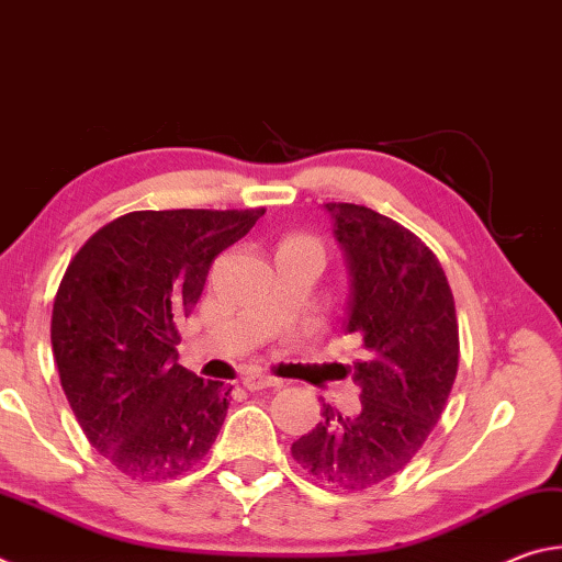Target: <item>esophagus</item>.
I'll list each match as a JSON object with an SVG mask.
<instances>
[{"instance_id": "obj_1", "label": "esophagus", "mask_w": 562, "mask_h": 562, "mask_svg": "<svg viewBox=\"0 0 562 562\" xmlns=\"http://www.w3.org/2000/svg\"><path fill=\"white\" fill-rule=\"evenodd\" d=\"M282 382L278 376H270V374H262V372H250L243 379V386L250 389V392H260V389H268V386H280Z\"/></svg>"}]
</instances>
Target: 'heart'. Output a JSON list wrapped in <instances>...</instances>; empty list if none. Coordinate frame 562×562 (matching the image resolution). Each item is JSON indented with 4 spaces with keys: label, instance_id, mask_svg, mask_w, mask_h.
Segmentation results:
<instances>
[{
    "label": "heart",
    "instance_id": "b5f03b06",
    "mask_svg": "<svg viewBox=\"0 0 562 562\" xmlns=\"http://www.w3.org/2000/svg\"><path fill=\"white\" fill-rule=\"evenodd\" d=\"M284 243H312V245H317L315 240H310V237H288V240H284Z\"/></svg>",
    "mask_w": 562,
    "mask_h": 562
}]
</instances>
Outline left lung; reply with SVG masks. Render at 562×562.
Here are the masks:
<instances>
[{"label": "left lung", "instance_id": "obj_1", "mask_svg": "<svg viewBox=\"0 0 562 562\" xmlns=\"http://www.w3.org/2000/svg\"><path fill=\"white\" fill-rule=\"evenodd\" d=\"M325 207L347 262L345 331L364 349L345 372L361 389V412L341 416L325 404L292 459L325 486L364 491L402 471L441 418L459 369V322L422 237L372 207Z\"/></svg>", "mask_w": 562, "mask_h": 562}]
</instances>
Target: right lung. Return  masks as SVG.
I'll list each match as a JSON object with an SVG mask.
<instances>
[{"instance_id":"1","label":"right lung","mask_w":562,"mask_h":562,"mask_svg":"<svg viewBox=\"0 0 562 562\" xmlns=\"http://www.w3.org/2000/svg\"><path fill=\"white\" fill-rule=\"evenodd\" d=\"M265 215L136 211L93 233L64 272L52 349L93 449L133 481H168L211 451L231 389L178 364V325L207 270Z\"/></svg>"}]
</instances>
